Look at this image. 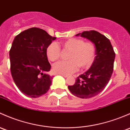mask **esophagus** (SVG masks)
<instances>
[{
	"label": "esophagus",
	"mask_w": 130,
	"mask_h": 130,
	"mask_svg": "<svg viewBox=\"0 0 130 130\" xmlns=\"http://www.w3.org/2000/svg\"><path fill=\"white\" fill-rule=\"evenodd\" d=\"M61 75L62 76H63V77H65V78H67L68 77V75H62V74H61Z\"/></svg>",
	"instance_id": "34e87169"
}]
</instances>
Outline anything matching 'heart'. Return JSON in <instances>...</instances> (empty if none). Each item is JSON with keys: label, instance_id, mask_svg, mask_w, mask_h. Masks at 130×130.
I'll return each instance as SVG.
<instances>
[{"label": "heart", "instance_id": "1", "mask_svg": "<svg viewBox=\"0 0 130 130\" xmlns=\"http://www.w3.org/2000/svg\"><path fill=\"white\" fill-rule=\"evenodd\" d=\"M60 45L65 50L70 51L67 61L55 63L53 69L56 73L68 75L75 72L78 67L82 69H89L95 61L96 47L91 42H84L83 39L70 38L63 41ZM47 55L50 61L59 59L61 54L60 46L57 42H52L47 48Z\"/></svg>", "mask_w": 130, "mask_h": 130}]
</instances>
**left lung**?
<instances>
[{
    "mask_svg": "<svg viewBox=\"0 0 130 130\" xmlns=\"http://www.w3.org/2000/svg\"><path fill=\"white\" fill-rule=\"evenodd\" d=\"M76 35L87 38L95 44L96 56L91 68L78 76L75 84L68 88L74 96L90 98L102 92L110 81L115 53L110 40L97 31H84Z\"/></svg>",
    "mask_w": 130,
    "mask_h": 130,
    "instance_id": "8db88e82",
    "label": "left lung"
}]
</instances>
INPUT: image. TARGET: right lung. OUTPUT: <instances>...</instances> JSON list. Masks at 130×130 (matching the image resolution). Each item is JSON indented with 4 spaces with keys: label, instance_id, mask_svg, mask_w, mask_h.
<instances>
[{
    "label": "right lung",
    "instance_id": "add662e5",
    "mask_svg": "<svg viewBox=\"0 0 130 130\" xmlns=\"http://www.w3.org/2000/svg\"><path fill=\"white\" fill-rule=\"evenodd\" d=\"M56 37L44 30L32 27L15 37L9 52L13 80L22 93L30 98L44 95L50 89L52 76L47 48Z\"/></svg>",
    "mask_w": 130,
    "mask_h": 130
}]
</instances>
